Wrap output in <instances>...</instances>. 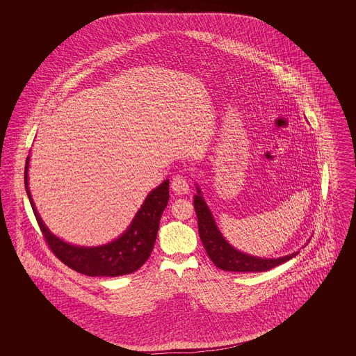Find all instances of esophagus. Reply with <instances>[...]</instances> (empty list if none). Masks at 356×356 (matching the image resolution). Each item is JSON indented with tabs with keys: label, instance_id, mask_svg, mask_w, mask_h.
I'll return each mask as SVG.
<instances>
[{
	"label": "esophagus",
	"instance_id": "esophagus-1",
	"mask_svg": "<svg viewBox=\"0 0 356 356\" xmlns=\"http://www.w3.org/2000/svg\"><path fill=\"white\" fill-rule=\"evenodd\" d=\"M170 188L173 189V192L176 195H186V193H188V191H189V184H188V181H186L184 176L177 175V176L173 177Z\"/></svg>",
	"mask_w": 356,
	"mask_h": 356
}]
</instances>
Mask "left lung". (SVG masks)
<instances>
[{
    "mask_svg": "<svg viewBox=\"0 0 356 356\" xmlns=\"http://www.w3.org/2000/svg\"><path fill=\"white\" fill-rule=\"evenodd\" d=\"M197 186V184H196ZM197 193L193 197L195 211L197 215L199 235L202 238L204 248L212 263L222 271L229 272H264L270 271L273 267L280 266L295 257L299 251L286 254L282 257H257L252 254H244L234 248L221 235L216 221L208 205L204 200L203 193L199 186H196Z\"/></svg>",
    "mask_w": 356,
    "mask_h": 356,
    "instance_id": "1",
    "label": "left lung"
}]
</instances>
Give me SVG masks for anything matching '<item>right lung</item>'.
I'll return each instance as SVG.
<instances>
[{"instance_id":"obj_1","label":"right lung","mask_w":356,"mask_h":356,"mask_svg":"<svg viewBox=\"0 0 356 356\" xmlns=\"http://www.w3.org/2000/svg\"><path fill=\"white\" fill-rule=\"evenodd\" d=\"M29 156L25 163V189L34 216L49 248L64 264L88 276H121L137 271L151 256L161 215L170 200V180L163 181L148 193L135 218L122 235L99 247H81L53 235L40 218L29 191Z\"/></svg>"}]
</instances>
